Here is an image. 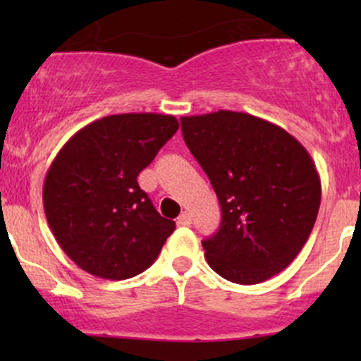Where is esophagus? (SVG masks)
<instances>
[{
    "mask_svg": "<svg viewBox=\"0 0 361 361\" xmlns=\"http://www.w3.org/2000/svg\"><path fill=\"white\" fill-rule=\"evenodd\" d=\"M178 224H180V226H190V224H192V214L185 210V212L178 217Z\"/></svg>",
    "mask_w": 361,
    "mask_h": 361,
    "instance_id": "obj_1",
    "label": "esophagus"
}]
</instances>
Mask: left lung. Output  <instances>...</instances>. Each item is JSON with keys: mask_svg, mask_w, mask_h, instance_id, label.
Here are the masks:
<instances>
[{"mask_svg": "<svg viewBox=\"0 0 361 361\" xmlns=\"http://www.w3.org/2000/svg\"><path fill=\"white\" fill-rule=\"evenodd\" d=\"M180 120L222 209L221 229L202 241L207 263L241 285L285 270L307 243L321 205V178L307 149L285 128L244 111Z\"/></svg>", "mask_w": 361, "mask_h": 361, "instance_id": "left-lung-1", "label": "left lung"}]
</instances>
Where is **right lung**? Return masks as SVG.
<instances>
[{
  "instance_id": "obj_1",
  "label": "right lung",
  "mask_w": 361,
  "mask_h": 361,
  "mask_svg": "<svg viewBox=\"0 0 361 361\" xmlns=\"http://www.w3.org/2000/svg\"><path fill=\"white\" fill-rule=\"evenodd\" d=\"M178 127L173 115H109L80 128L54 157L44 180V212L81 270L127 280L157 259L176 226L161 217L137 176Z\"/></svg>"
}]
</instances>
